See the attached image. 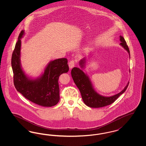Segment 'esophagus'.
<instances>
[{
	"instance_id": "obj_1",
	"label": "esophagus",
	"mask_w": 146,
	"mask_h": 146,
	"mask_svg": "<svg viewBox=\"0 0 146 146\" xmlns=\"http://www.w3.org/2000/svg\"><path fill=\"white\" fill-rule=\"evenodd\" d=\"M68 65H69L70 69V70L72 69V68L74 67L75 61H74V60H71V61H70V62L68 63Z\"/></svg>"
}]
</instances>
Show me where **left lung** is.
I'll return each instance as SVG.
<instances>
[{
  "label": "left lung",
  "mask_w": 146,
  "mask_h": 146,
  "mask_svg": "<svg viewBox=\"0 0 146 146\" xmlns=\"http://www.w3.org/2000/svg\"><path fill=\"white\" fill-rule=\"evenodd\" d=\"M120 41L121 42L120 45L127 51L130 58L129 49L124 38L121 35H120ZM85 64L86 58H84L79 61V65L82 70L78 67H74L71 70V75L74 83L80 92L84 104L88 107L91 108H100L111 104L126 90L129 82L127 83L123 90L116 95L109 97L100 95L95 90L89 76L83 70L85 68Z\"/></svg>",
  "instance_id": "8db88e82"
}]
</instances>
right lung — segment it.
Listing matches in <instances>:
<instances>
[{"label": "right lung", "instance_id": "right-lung-1", "mask_svg": "<svg viewBox=\"0 0 146 146\" xmlns=\"http://www.w3.org/2000/svg\"><path fill=\"white\" fill-rule=\"evenodd\" d=\"M24 35L25 31L22 30L11 58L15 88L24 97L35 104L43 107L54 106L60 101L59 76L69 70L67 59L62 58L51 61L40 76L35 79L29 78L21 66V39Z\"/></svg>", "mask_w": 146, "mask_h": 146}]
</instances>
